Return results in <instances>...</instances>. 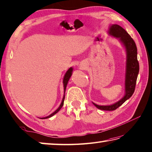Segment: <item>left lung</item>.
Returning <instances> with one entry per match:
<instances>
[{"label": "left lung", "instance_id": "1", "mask_svg": "<svg viewBox=\"0 0 152 152\" xmlns=\"http://www.w3.org/2000/svg\"><path fill=\"white\" fill-rule=\"evenodd\" d=\"M108 34L111 36L118 39L124 47L126 55V70L124 91L125 93L121 100L115 103L108 105H97L93 104L98 109L104 111H113L121 106L132 96L135 91L137 76L139 72V64L137 60V48L135 41L128 32L118 24H112L109 28Z\"/></svg>", "mask_w": 152, "mask_h": 152}]
</instances>
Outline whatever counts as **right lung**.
Returning a JSON list of instances; mask_svg holds the SVG:
<instances>
[{
    "mask_svg": "<svg viewBox=\"0 0 152 152\" xmlns=\"http://www.w3.org/2000/svg\"><path fill=\"white\" fill-rule=\"evenodd\" d=\"M72 71H73V68H72V67H70V68L67 70V71L66 72L64 77H63V87H64V95H63V99H62V101H61V104H60L59 107H58L57 109H56V110L54 112H53L52 113L50 114V115H48V116H45V117H43V118H41V119H45V118H50V117H52V116H54L55 114L57 113L60 110V109H61V107H63V104H64L65 94L66 87V86H67V83H68V82H69V79H70V77H71V76H72Z\"/></svg>",
    "mask_w": 152,
    "mask_h": 152,
    "instance_id": "right-lung-1",
    "label": "right lung"
}]
</instances>
